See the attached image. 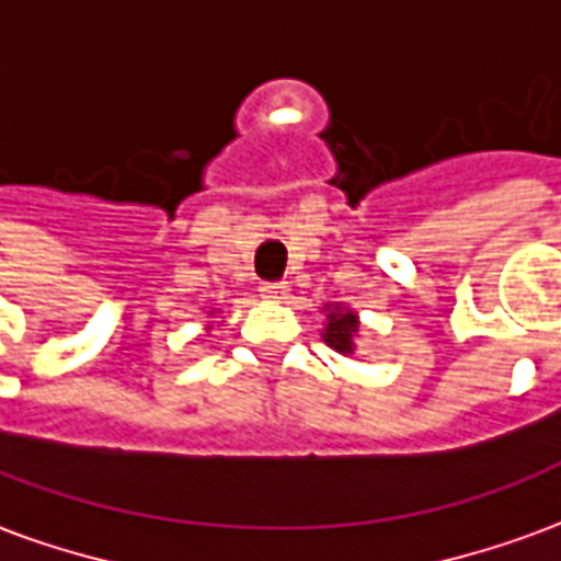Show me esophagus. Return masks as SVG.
<instances>
[{"instance_id": "34e87169", "label": "esophagus", "mask_w": 561, "mask_h": 561, "mask_svg": "<svg viewBox=\"0 0 561 561\" xmlns=\"http://www.w3.org/2000/svg\"><path fill=\"white\" fill-rule=\"evenodd\" d=\"M285 294H288L285 282H264L261 285V297H267V300H285Z\"/></svg>"}]
</instances>
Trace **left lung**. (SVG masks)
<instances>
[{
	"instance_id": "8db88e82",
	"label": "left lung",
	"mask_w": 561,
	"mask_h": 561,
	"mask_svg": "<svg viewBox=\"0 0 561 561\" xmlns=\"http://www.w3.org/2000/svg\"><path fill=\"white\" fill-rule=\"evenodd\" d=\"M330 324L328 330H324V342L328 345H333L336 352H348L352 354L354 348V333H357V316L354 312H342V309H336V312H330Z\"/></svg>"
}]
</instances>
